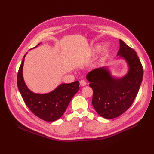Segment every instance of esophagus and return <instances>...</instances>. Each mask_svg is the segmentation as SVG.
<instances>
[{
	"instance_id": "34e87169",
	"label": "esophagus",
	"mask_w": 154,
	"mask_h": 154,
	"mask_svg": "<svg viewBox=\"0 0 154 154\" xmlns=\"http://www.w3.org/2000/svg\"><path fill=\"white\" fill-rule=\"evenodd\" d=\"M86 85H87V82L85 81H84V80H81L80 81V85L81 86L84 87V86H85Z\"/></svg>"
}]
</instances>
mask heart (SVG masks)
I'll list each match as a JSON object with an SVG mask.
<instances>
[{
  "label": "heart",
  "instance_id": "b5f03b06",
  "mask_svg": "<svg viewBox=\"0 0 154 154\" xmlns=\"http://www.w3.org/2000/svg\"><path fill=\"white\" fill-rule=\"evenodd\" d=\"M100 49V45H97L95 46H94V48H93V51L95 53V52L99 51ZM107 53H108V48L107 47H104L102 51V53H101V57H104L107 54Z\"/></svg>",
  "mask_w": 154,
  "mask_h": 154
}]
</instances>
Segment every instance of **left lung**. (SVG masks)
<instances>
[{
	"instance_id": "8db88e82",
	"label": "left lung",
	"mask_w": 154,
	"mask_h": 154,
	"mask_svg": "<svg viewBox=\"0 0 154 154\" xmlns=\"http://www.w3.org/2000/svg\"><path fill=\"white\" fill-rule=\"evenodd\" d=\"M117 56L127 63L128 70L124 76L114 77L105 67L95 69L87 75L93 91L94 109L107 119L119 116L129 109L143 79V67L136 52L121 40Z\"/></svg>"
}]
</instances>
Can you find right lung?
<instances>
[{
  "instance_id": "obj_1",
  "label": "right lung",
  "mask_w": 154,
  "mask_h": 154,
  "mask_svg": "<svg viewBox=\"0 0 154 154\" xmlns=\"http://www.w3.org/2000/svg\"><path fill=\"white\" fill-rule=\"evenodd\" d=\"M26 54L23 57L18 70L17 76L18 90L26 106L35 116L45 121L53 122L60 119L65 112L71 99L79 90V82L76 81L71 83L60 84L50 93L45 94L33 93L28 89L23 78V65Z\"/></svg>"
}]
</instances>
